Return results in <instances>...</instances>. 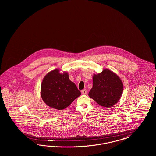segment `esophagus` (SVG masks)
Instances as JSON below:
<instances>
[{
	"label": "esophagus",
	"instance_id": "esophagus-1",
	"mask_svg": "<svg viewBox=\"0 0 156 156\" xmlns=\"http://www.w3.org/2000/svg\"><path fill=\"white\" fill-rule=\"evenodd\" d=\"M81 92L82 94H83V95H86V94H87V90H86V89H83V90H82Z\"/></svg>",
	"mask_w": 156,
	"mask_h": 156
}]
</instances>
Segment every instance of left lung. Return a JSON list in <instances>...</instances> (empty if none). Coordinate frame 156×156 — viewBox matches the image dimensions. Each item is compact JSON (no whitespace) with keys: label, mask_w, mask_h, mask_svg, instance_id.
<instances>
[{"label":"left lung","mask_w":156,"mask_h":156,"mask_svg":"<svg viewBox=\"0 0 156 156\" xmlns=\"http://www.w3.org/2000/svg\"><path fill=\"white\" fill-rule=\"evenodd\" d=\"M123 90V85L119 76L105 69L94 75L93 87L88 95L101 106L109 108L118 102Z\"/></svg>","instance_id":"1"}]
</instances>
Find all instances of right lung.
Here are the masks:
<instances>
[{"label": "right lung", "mask_w": 156, "mask_h": 156, "mask_svg": "<svg viewBox=\"0 0 156 156\" xmlns=\"http://www.w3.org/2000/svg\"><path fill=\"white\" fill-rule=\"evenodd\" d=\"M81 92L66 73L60 74L55 69L45 75L41 86V96L45 104L52 108H66L80 96Z\"/></svg>", "instance_id": "obj_1"}]
</instances>
